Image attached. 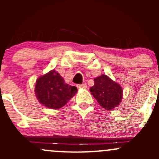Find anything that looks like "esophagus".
I'll list each match as a JSON object with an SVG mask.
<instances>
[{"mask_svg":"<svg viewBox=\"0 0 159 159\" xmlns=\"http://www.w3.org/2000/svg\"><path fill=\"white\" fill-rule=\"evenodd\" d=\"M78 89H85L87 88V84H78L77 85Z\"/></svg>","mask_w":159,"mask_h":159,"instance_id":"esophagus-1","label":"esophagus"}]
</instances>
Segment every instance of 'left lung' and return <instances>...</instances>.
<instances>
[{
	"label": "left lung",
	"instance_id": "obj_1",
	"mask_svg": "<svg viewBox=\"0 0 159 159\" xmlns=\"http://www.w3.org/2000/svg\"><path fill=\"white\" fill-rule=\"evenodd\" d=\"M94 81V86L90 89V91L99 105L107 110L118 106L123 95L121 86L105 75L97 77Z\"/></svg>",
	"mask_w": 159,
	"mask_h": 159
}]
</instances>
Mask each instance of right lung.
<instances>
[{"instance_id":"obj_1","label":"right lung","mask_w":159,"mask_h":159,"mask_svg":"<svg viewBox=\"0 0 159 159\" xmlns=\"http://www.w3.org/2000/svg\"><path fill=\"white\" fill-rule=\"evenodd\" d=\"M34 91L40 103L48 108L58 109L68 103L78 89L66 84L64 78L52 70L37 80Z\"/></svg>"}]
</instances>
